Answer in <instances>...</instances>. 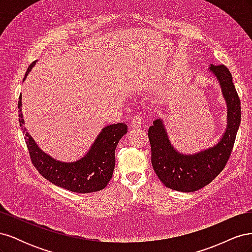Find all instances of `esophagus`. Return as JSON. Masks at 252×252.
Listing matches in <instances>:
<instances>
[{
    "instance_id": "obj_1",
    "label": "esophagus",
    "mask_w": 252,
    "mask_h": 252,
    "mask_svg": "<svg viewBox=\"0 0 252 252\" xmlns=\"http://www.w3.org/2000/svg\"><path fill=\"white\" fill-rule=\"evenodd\" d=\"M143 123H144V118L142 116H135L131 121V125L133 127H140Z\"/></svg>"
}]
</instances>
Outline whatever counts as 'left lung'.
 <instances>
[{"label": "left lung", "instance_id": "1", "mask_svg": "<svg viewBox=\"0 0 252 252\" xmlns=\"http://www.w3.org/2000/svg\"><path fill=\"white\" fill-rule=\"evenodd\" d=\"M209 70L220 83L228 108L226 131L217 145L197 154L183 155L172 147L161 119L148 129L154 170L166 187L177 191H196L218 177L229 159L240 127L241 101L229 69L211 64Z\"/></svg>", "mask_w": 252, "mask_h": 252}]
</instances>
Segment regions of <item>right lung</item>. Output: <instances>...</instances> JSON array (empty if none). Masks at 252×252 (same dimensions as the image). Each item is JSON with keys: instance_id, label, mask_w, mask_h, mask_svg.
Here are the masks:
<instances>
[{"instance_id": "obj_1", "label": "right lung", "mask_w": 252, "mask_h": 252, "mask_svg": "<svg viewBox=\"0 0 252 252\" xmlns=\"http://www.w3.org/2000/svg\"><path fill=\"white\" fill-rule=\"evenodd\" d=\"M36 61L29 65L24 81L32 69ZM22 95L18 103L19 122L24 133V139L29 151L30 159L43 177L59 187L70 190L72 192L89 193L100 191L109 183L114 165H116V148L122 136L127 133V125L118 123L106 126L97 135L89 151L79 161L65 163L57 161L45 154L37 146L32 136L24 127L22 114Z\"/></svg>"}]
</instances>
